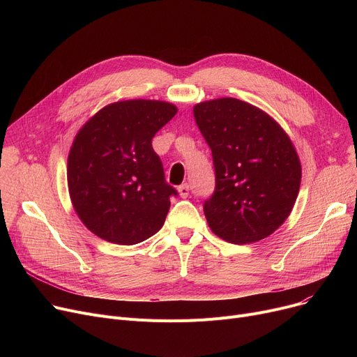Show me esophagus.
Wrapping results in <instances>:
<instances>
[{
    "mask_svg": "<svg viewBox=\"0 0 357 357\" xmlns=\"http://www.w3.org/2000/svg\"><path fill=\"white\" fill-rule=\"evenodd\" d=\"M178 191H179V195L182 198H186V197L190 195V185L188 183H182L179 188H178Z\"/></svg>",
    "mask_w": 357,
    "mask_h": 357,
    "instance_id": "esophagus-1",
    "label": "esophagus"
}]
</instances>
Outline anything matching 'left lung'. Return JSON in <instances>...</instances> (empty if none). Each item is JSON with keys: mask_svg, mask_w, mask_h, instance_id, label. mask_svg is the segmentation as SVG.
<instances>
[{"mask_svg": "<svg viewBox=\"0 0 357 357\" xmlns=\"http://www.w3.org/2000/svg\"><path fill=\"white\" fill-rule=\"evenodd\" d=\"M208 143L215 190L204 201L210 229L233 245L271 236L295 204L301 163L288 135L266 112L236 98L194 107Z\"/></svg>", "mask_w": 357, "mask_h": 357, "instance_id": "left-lung-1", "label": "left lung"}]
</instances>
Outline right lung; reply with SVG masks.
I'll return each mask as SVG.
<instances>
[{"label":"right lung","instance_id":"1","mask_svg":"<svg viewBox=\"0 0 357 357\" xmlns=\"http://www.w3.org/2000/svg\"><path fill=\"white\" fill-rule=\"evenodd\" d=\"M176 112L163 101H119L79 130L68 158V186L75 211L93 234L136 245L162 229L178 191L165 179L152 139Z\"/></svg>","mask_w":357,"mask_h":357}]
</instances>
